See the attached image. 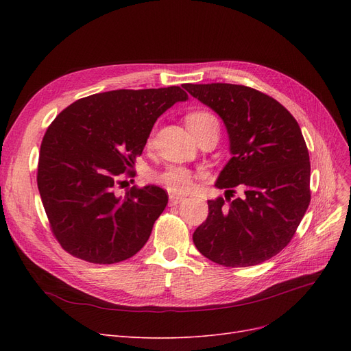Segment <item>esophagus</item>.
<instances>
[{
  "label": "esophagus",
  "instance_id": "obj_1",
  "mask_svg": "<svg viewBox=\"0 0 351 351\" xmlns=\"http://www.w3.org/2000/svg\"><path fill=\"white\" fill-rule=\"evenodd\" d=\"M184 197L180 196V195H169V205L174 206V205H178L180 202H183Z\"/></svg>",
  "mask_w": 351,
  "mask_h": 351
}]
</instances>
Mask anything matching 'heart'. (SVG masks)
<instances>
[{"mask_svg":"<svg viewBox=\"0 0 351 351\" xmlns=\"http://www.w3.org/2000/svg\"><path fill=\"white\" fill-rule=\"evenodd\" d=\"M186 124L190 132L196 136V139L209 130L219 132V121L215 114H212L206 110L190 111L186 115ZM195 178L196 174L192 169L178 165H169L164 171L155 176V180L159 184H162L165 189L169 190V192L174 193L190 192V190L195 187Z\"/></svg>","mask_w":351,"mask_h":351,"instance_id":"heart-1","label":"heart"}]
</instances>
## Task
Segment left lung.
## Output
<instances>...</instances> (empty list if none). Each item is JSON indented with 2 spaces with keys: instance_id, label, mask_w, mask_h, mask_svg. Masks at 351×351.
Here are the masks:
<instances>
[{
  "instance_id": "obj_1",
  "label": "left lung",
  "mask_w": 351,
  "mask_h": 351,
  "mask_svg": "<svg viewBox=\"0 0 351 351\" xmlns=\"http://www.w3.org/2000/svg\"><path fill=\"white\" fill-rule=\"evenodd\" d=\"M184 89L221 117L232 155L215 183L227 190L226 199L208 200L195 246L228 268L268 261L291 241L311 204V161L299 123L278 101L243 84ZM237 185L245 193L231 201Z\"/></svg>"
}]
</instances>
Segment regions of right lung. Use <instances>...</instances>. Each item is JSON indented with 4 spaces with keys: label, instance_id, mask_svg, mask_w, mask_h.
Returning <instances> with one entry per match:
<instances>
[{
    "label": "right lung",
    "instance_id": "add662e5",
    "mask_svg": "<svg viewBox=\"0 0 351 351\" xmlns=\"http://www.w3.org/2000/svg\"><path fill=\"white\" fill-rule=\"evenodd\" d=\"M186 99L180 86L110 90L73 102L51 123L36 180L52 234L67 253L108 265L145 246L168 195L156 186L119 195L117 183L133 174L158 117Z\"/></svg>",
    "mask_w": 351,
    "mask_h": 351
}]
</instances>
